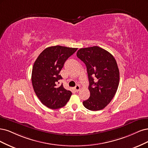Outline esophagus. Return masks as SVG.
Listing matches in <instances>:
<instances>
[{
  "mask_svg": "<svg viewBox=\"0 0 148 148\" xmlns=\"http://www.w3.org/2000/svg\"><path fill=\"white\" fill-rule=\"evenodd\" d=\"M80 89V86H79V85H76V86L74 87V90H75V91L77 92L79 91Z\"/></svg>",
  "mask_w": 148,
  "mask_h": 148,
  "instance_id": "34e87169",
  "label": "esophagus"
}]
</instances>
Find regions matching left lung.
Masks as SVG:
<instances>
[{
  "instance_id": "left-lung-1",
  "label": "left lung",
  "mask_w": 148,
  "mask_h": 148,
  "mask_svg": "<svg viewBox=\"0 0 148 148\" xmlns=\"http://www.w3.org/2000/svg\"><path fill=\"white\" fill-rule=\"evenodd\" d=\"M77 56L86 65L90 97L83 104L90 111H99L111 101L119 84V71L114 56L101 47L79 49Z\"/></svg>"
}]
</instances>
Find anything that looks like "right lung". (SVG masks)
I'll return each mask as SVG.
<instances>
[{"label":"right lung","instance_id":"right-lung-1","mask_svg":"<svg viewBox=\"0 0 148 148\" xmlns=\"http://www.w3.org/2000/svg\"><path fill=\"white\" fill-rule=\"evenodd\" d=\"M77 48L60 45L47 47L37 57L32 71V87L41 103L52 109L64 106L72 95L63 84L60 73L65 61L73 55Z\"/></svg>","mask_w":148,"mask_h":148}]
</instances>
